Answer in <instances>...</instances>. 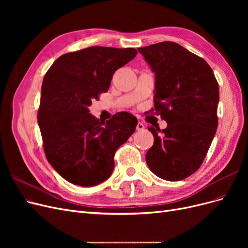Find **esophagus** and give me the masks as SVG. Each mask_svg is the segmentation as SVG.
I'll use <instances>...</instances> for the list:
<instances>
[{"instance_id":"1","label":"esophagus","mask_w":248,"mask_h":248,"mask_svg":"<svg viewBox=\"0 0 248 248\" xmlns=\"http://www.w3.org/2000/svg\"><path fill=\"white\" fill-rule=\"evenodd\" d=\"M144 128H145L144 124H142L141 122H139L138 125H137V130H138V131H141V130H144Z\"/></svg>"}]
</instances>
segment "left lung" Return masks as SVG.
Instances as JSON below:
<instances>
[{
    "instance_id": "obj_1",
    "label": "left lung",
    "mask_w": 248,
    "mask_h": 248,
    "mask_svg": "<svg viewBox=\"0 0 248 248\" xmlns=\"http://www.w3.org/2000/svg\"><path fill=\"white\" fill-rule=\"evenodd\" d=\"M138 49L155 74L153 110L168 123L162 130L148 126L154 144L146 161L157 177L180 181L198 170L211 146L218 121V84L204 59L176 42Z\"/></svg>"
}]
</instances>
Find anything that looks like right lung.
Returning <instances> with one entry per match:
<instances>
[{
  "mask_svg": "<svg viewBox=\"0 0 248 248\" xmlns=\"http://www.w3.org/2000/svg\"><path fill=\"white\" fill-rule=\"evenodd\" d=\"M137 54L136 48L91 46L58 58L44 77L38 111L44 152L70 183L90 187L106 181L118 148L136 131L138 119L129 112L104 122L89 107Z\"/></svg>",
  "mask_w": 248,
  "mask_h": 248,
  "instance_id": "obj_1",
  "label": "right lung"
}]
</instances>
